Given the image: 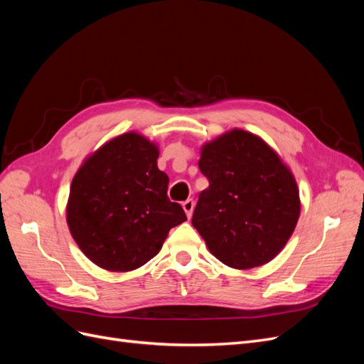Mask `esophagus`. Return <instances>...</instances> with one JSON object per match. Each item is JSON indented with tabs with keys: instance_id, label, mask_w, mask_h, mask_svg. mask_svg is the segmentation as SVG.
Masks as SVG:
<instances>
[{
	"instance_id": "esophagus-1",
	"label": "esophagus",
	"mask_w": 364,
	"mask_h": 364,
	"mask_svg": "<svg viewBox=\"0 0 364 364\" xmlns=\"http://www.w3.org/2000/svg\"><path fill=\"white\" fill-rule=\"evenodd\" d=\"M182 208H183V211H185L186 217L191 218V215H193V209H194V200H193V199L185 200V202L182 203Z\"/></svg>"
}]
</instances>
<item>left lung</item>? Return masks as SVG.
Segmentation results:
<instances>
[{
	"label": "left lung",
	"mask_w": 364,
	"mask_h": 364,
	"mask_svg": "<svg viewBox=\"0 0 364 364\" xmlns=\"http://www.w3.org/2000/svg\"><path fill=\"white\" fill-rule=\"evenodd\" d=\"M199 168L209 186L191 223L209 252L240 270L272 261L301 214L296 179L278 153L250 132L232 129L202 146Z\"/></svg>",
	"instance_id": "8db88e82"
}]
</instances>
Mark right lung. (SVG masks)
I'll list each match as a JSON object with an SVG mask.
<instances>
[{
	"label": "right lung",
	"instance_id": "right-lung-1",
	"mask_svg": "<svg viewBox=\"0 0 364 364\" xmlns=\"http://www.w3.org/2000/svg\"><path fill=\"white\" fill-rule=\"evenodd\" d=\"M159 149L127 132L91 153L71 182L70 232L85 255L109 272L144 266L170 229L186 215L167 197L168 176L158 168Z\"/></svg>",
	"mask_w": 364,
	"mask_h": 364
}]
</instances>
